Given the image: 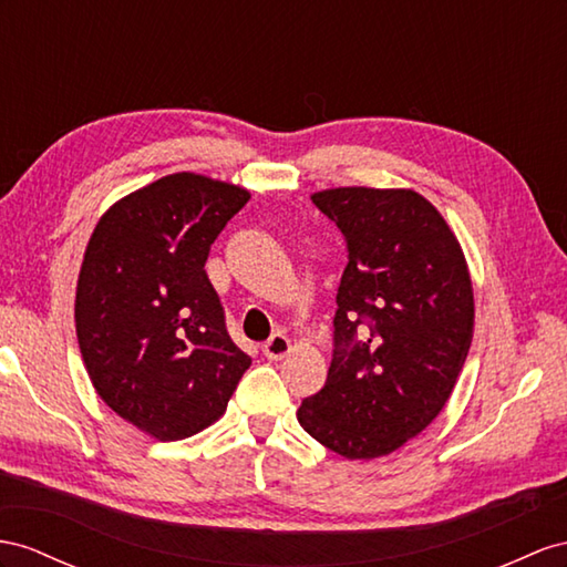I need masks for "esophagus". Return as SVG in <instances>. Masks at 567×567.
<instances>
[{
	"mask_svg": "<svg viewBox=\"0 0 567 567\" xmlns=\"http://www.w3.org/2000/svg\"><path fill=\"white\" fill-rule=\"evenodd\" d=\"M289 350H292V344H289L287 336H282V332H275V336H270V340L264 344V354L270 361L285 359L289 354Z\"/></svg>",
	"mask_w": 567,
	"mask_h": 567,
	"instance_id": "obj_1",
	"label": "esophagus"
}]
</instances>
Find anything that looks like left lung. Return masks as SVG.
Here are the masks:
<instances>
[{"mask_svg": "<svg viewBox=\"0 0 567 567\" xmlns=\"http://www.w3.org/2000/svg\"><path fill=\"white\" fill-rule=\"evenodd\" d=\"M350 260L326 385L297 419L347 460L395 453L453 395L474 332V289L445 217L412 188L338 186L311 194Z\"/></svg>", "mask_w": 567, "mask_h": 567, "instance_id": "8db88e82", "label": "left lung"}]
</instances>
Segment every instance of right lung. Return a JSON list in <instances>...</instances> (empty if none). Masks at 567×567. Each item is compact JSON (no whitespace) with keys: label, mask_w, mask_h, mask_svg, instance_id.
I'll list each match as a JSON object with an SVG mask.
<instances>
[{"label":"right lung","mask_w":567,"mask_h":567,"mask_svg":"<svg viewBox=\"0 0 567 567\" xmlns=\"http://www.w3.org/2000/svg\"><path fill=\"white\" fill-rule=\"evenodd\" d=\"M251 194L174 172L120 198L83 254L74 321L95 393L155 441L215 424L251 357L231 342L206 260Z\"/></svg>","instance_id":"1"}]
</instances>
